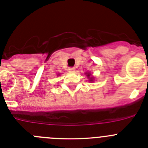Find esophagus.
Returning <instances> with one entry per match:
<instances>
[{
    "label": "esophagus",
    "mask_w": 148,
    "mask_h": 148,
    "mask_svg": "<svg viewBox=\"0 0 148 148\" xmlns=\"http://www.w3.org/2000/svg\"><path fill=\"white\" fill-rule=\"evenodd\" d=\"M68 71L70 73H73V72L75 71V68L74 67H69L68 68Z\"/></svg>",
    "instance_id": "obj_1"
}]
</instances>
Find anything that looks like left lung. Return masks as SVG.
Instances as JSON below:
<instances>
[{"mask_svg":"<svg viewBox=\"0 0 148 148\" xmlns=\"http://www.w3.org/2000/svg\"><path fill=\"white\" fill-rule=\"evenodd\" d=\"M86 75H87V76L88 77V78L89 79H90V82H93V77H92L91 76V73H86Z\"/></svg>","mask_w":148,"mask_h":148,"instance_id":"8db88e82","label":"left lung"}]
</instances>
